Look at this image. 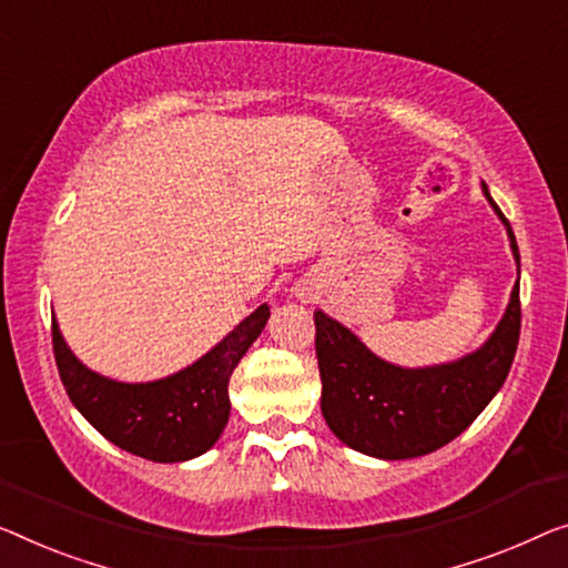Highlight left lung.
Segmentation results:
<instances>
[{"mask_svg":"<svg viewBox=\"0 0 568 568\" xmlns=\"http://www.w3.org/2000/svg\"><path fill=\"white\" fill-rule=\"evenodd\" d=\"M515 262L520 252L500 206ZM316 321L321 413L338 442L377 459H413L454 442L487 408L513 367L520 338V285L515 283L500 324L467 357L436 367H397L379 359L349 328L324 311Z\"/></svg>","mask_w":568,"mask_h":568,"instance_id":"8db88e82","label":"left lung"}]
</instances>
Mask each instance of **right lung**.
<instances>
[{"instance_id":"1","label":"right lung","mask_w":568,"mask_h":568,"mask_svg":"<svg viewBox=\"0 0 568 568\" xmlns=\"http://www.w3.org/2000/svg\"><path fill=\"white\" fill-rule=\"evenodd\" d=\"M270 318L267 303L191 367L155 383H116L75 359L53 318L58 375L71 403L114 446L150 462H189L219 442L230 420V377Z\"/></svg>"}]
</instances>
